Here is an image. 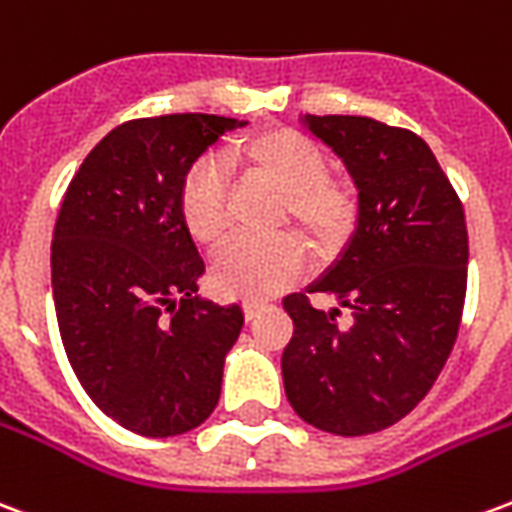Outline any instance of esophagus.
I'll return each instance as SVG.
<instances>
[{"label":"esophagus","instance_id":"esophagus-1","mask_svg":"<svg viewBox=\"0 0 512 512\" xmlns=\"http://www.w3.org/2000/svg\"><path fill=\"white\" fill-rule=\"evenodd\" d=\"M260 312H263V304H260V301H246V304H244L246 321H255Z\"/></svg>","mask_w":512,"mask_h":512}]
</instances>
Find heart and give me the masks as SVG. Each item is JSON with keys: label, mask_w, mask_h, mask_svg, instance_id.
Masks as SVG:
<instances>
[{"label": "heart", "mask_w": 512, "mask_h": 512, "mask_svg": "<svg viewBox=\"0 0 512 512\" xmlns=\"http://www.w3.org/2000/svg\"><path fill=\"white\" fill-rule=\"evenodd\" d=\"M233 156L252 175L282 191V222H293L315 249L332 252L356 227L359 197L351 180L329 172L323 147L296 128H266L235 145ZM178 211L200 246H216L230 224V175L213 161H194L180 180ZM304 271V249L293 235L233 238L216 252L213 288L233 299H268Z\"/></svg>", "instance_id": "1"}]
</instances>
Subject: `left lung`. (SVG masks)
Returning a JSON list of instances; mask_svg holds the SVG:
<instances>
[{
	"instance_id": "1",
	"label": "left lung",
	"mask_w": 512,
	"mask_h": 512,
	"mask_svg": "<svg viewBox=\"0 0 512 512\" xmlns=\"http://www.w3.org/2000/svg\"><path fill=\"white\" fill-rule=\"evenodd\" d=\"M304 123L343 158L359 189V224L340 260L310 292L339 311L290 293L293 337L282 354L290 406L337 436L395 425L428 395L461 329L469 235L461 197L428 142L373 117L307 115Z\"/></svg>"
}]
</instances>
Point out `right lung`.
Returning <instances> with one entry per match:
<instances>
[{
	"instance_id": "obj_1",
	"label": "right lung",
	"mask_w": 512,
	"mask_h": 512,
	"mask_svg": "<svg viewBox=\"0 0 512 512\" xmlns=\"http://www.w3.org/2000/svg\"><path fill=\"white\" fill-rule=\"evenodd\" d=\"M219 115L128 120L90 150L51 241V290L73 373L131 433L167 439L219 403L238 304L197 299L205 263L178 211L186 169L224 131Z\"/></svg>"
}]
</instances>
